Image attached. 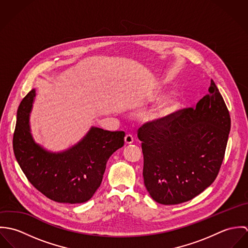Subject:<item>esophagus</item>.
<instances>
[{
  "label": "esophagus",
  "mask_w": 248,
  "mask_h": 248,
  "mask_svg": "<svg viewBox=\"0 0 248 248\" xmlns=\"http://www.w3.org/2000/svg\"><path fill=\"white\" fill-rule=\"evenodd\" d=\"M134 141H135V139L132 135H126V137H125V143L126 144H132Z\"/></svg>",
  "instance_id": "esophagus-1"
}]
</instances>
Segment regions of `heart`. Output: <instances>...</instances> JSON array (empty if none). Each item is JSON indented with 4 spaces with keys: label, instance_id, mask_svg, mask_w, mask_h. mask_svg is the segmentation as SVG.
<instances>
[{
    "label": "heart",
    "instance_id": "b5f03b06",
    "mask_svg": "<svg viewBox=\"0 0 248 248\" xmlns=\"http://www.w3.org/2000/svg\"><path fill=\"white\" fill-rule=\"evenodd\" d=\"M163 97L162 94H158L155 96V99L159 100ZM179 98L176 94L168 95L161 101L157 103V105L154 107L148 113L147 117L152 121H157L166 118L171 113H173L179 105Z\"/></svg>",
    "mask_w": 248,
    "mask_h": 248
}]
</instances>
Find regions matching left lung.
<instances>
[{"instance_id":"left-lung-1","label":"left lung","mask_w":248,"mask_h":248,"mask_svg":"<svg viewBox=\"0 0 248 248\" xmlns=\"http://www.w3.org/2000/svg\"><path fill=\"white\" fill-rule=\"evenodd\" d=\"M195 108L148 122L139 130L143 177L154 201L171 205L188 202L209 187L223 160L231 119L211 80Z\"/></svg>"}]
</instances>
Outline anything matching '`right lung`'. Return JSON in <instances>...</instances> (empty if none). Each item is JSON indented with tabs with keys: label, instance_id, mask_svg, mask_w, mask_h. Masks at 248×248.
Wrapping results in <instances>:
<instances>
[{
	"label": "right lung",
	"instance_id": "obj_1",
	"mask_svg": "<svg viewBox=\"0 0 248 248\" xmlns=\"http://www.w3.org/2000/svg\"><path fill=\"white\" fill-rule=\"evenodd\" d=\"M35 89L22 100L18 111L13 150L30 182L46 198L62 203H83L102 182L109 156L124 145V132L91 127L81 140L67 150L51 152L34 140L30 115Z\"/></svg>",
	"mask_w": 248,
	"mask_h": 248
}]
</instances>
